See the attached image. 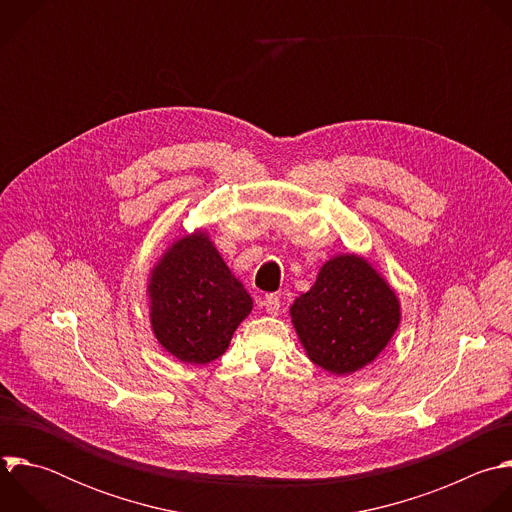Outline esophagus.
Returning <instances> with one entry per match:
<instances>
[{
  "mask_svg": "<svg viewBox=\"0 0 512 512\" xmlns=\"http://www.w3.org/2000/svg\"><path fill=\"white\" fill-rule=\"evenodd\" d=\"M262 304H264V309H266V313H268L270 317H276V315L280 313V298H278V296L266 294L264 300H262Z\"/></svg>",
  "mask_w": 512,
  "mask_h": 512,
  "instance_id": "34e87169",
  "label": "esophagus"
}]
</instances>
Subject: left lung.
<instances>
[{"instance_id":"1","label":"left lung","mask_w":512,"mask_h":512,"mask_svg":"<svg viewBox=\"0 0 512 512\" xmlns=\"http://www.w3.org/2000/svg\"><path fill=\"white\" fill-rule=\"evenodd\" d=\"M290 321L306 357L341 377L385 351L401 323V302L367 258L347 252L329 258L315 284L294 298Z\"/></svg>"}]
</instances>
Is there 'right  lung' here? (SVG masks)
Masks as SVG:
<instances>
[{"label": "right lung", "instance_id": "right-lung-1", "mask_svg": "<svg viewBox=\"0 0 512 512\" xmlns=\"http://www.w3.org/2000/svg\"><path fill=\"white\" fill-rule=\"evenodd\" d=\"M147 298L157 343L189 365L222 357L254 306L203 228L169 242L149 270Z\"/></svg>", "mask_w": 512, "mask_h": 512}]
</instances>
